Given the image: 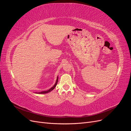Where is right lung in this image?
Listing matches in <instances>:
<instances>
[{"instance_id": "1", "label": "right lung", "mask_w": 131, "mask_h": 131, "mask_svg": "<svg viewBox=\"0 0 131 131\" xmlns=\"http://www.w3.org/2000/svg\"><path fill=\"white\" fill-rule=\"evenodd\" d=\"M58 77H57V80H56V83H55V84H54L51 89H50L49 90H47V91H42V92H38V93H39V94H45V93H49V92H51V91H52V90L55 88V87H56V85H57V82H58Z\"/></svg>"}]
</instances>
